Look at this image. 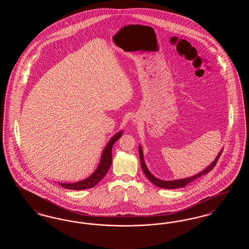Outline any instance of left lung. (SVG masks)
I'll use <instances>...</instances> for the list:
<instances>
[{"mask_svg":"<svg viewBox=\"0 0 249 249\" xmlns=\"http://www.w3.org/2000/svg\"><path fill=\"white\" fill-rule=\"evenodd\" d=\"M139 156H140V162H141V167H142V172L145 175V177L148 178L149 181H151L155 186L159 187V188H162V189H167V190H175V189H178V188H184L185 186H187L188 184H190V182L196 180L197 178H201L202 176L206 175L207 173H209L213 167L216 164L220 155L222 154L223 148L218 152L217 156L215 157V159L213 160V162L210 165L207 166L205 169H203L201 172L196 174L195 176H192L190 178H181V179H176V180H162L160 178H157L154 177L150 171L148 170V168L145 165L144 162V159H143V154H142V146L139 145Z\"/></svg>","mask_w":249,"mask_h":249,"instance_id":"1","label":"left lung"}]
</instances>
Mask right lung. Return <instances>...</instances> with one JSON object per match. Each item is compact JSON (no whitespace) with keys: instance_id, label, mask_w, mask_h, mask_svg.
Returning a JSON list of instances; mask_svg holds the SVG:
<instances>
[{"instance_id":"add662e5","label":"right lung","mask_w":249,"mask_h":249,"mask_svg":"<svg viewBox=\"0 0 249 249\" xmlns=\"http://www.w3.org/2000/svg\"><path fill=\"white\" fill-rule=\"evenodd\" d=\"M122 133H123V130H119L117 133H115L112 136V138L109 140V142H107L106 147L103 150L102 156H101L100 163L91 176H89V178L83 179L81 181L74 182V183L58 182L59 186L64 189L71 190H86V189L93 188L94 186H96L103 178H105L110 166L112 164V148H113L114 143L122 136Z\"/></svg>"}]
</instances>
